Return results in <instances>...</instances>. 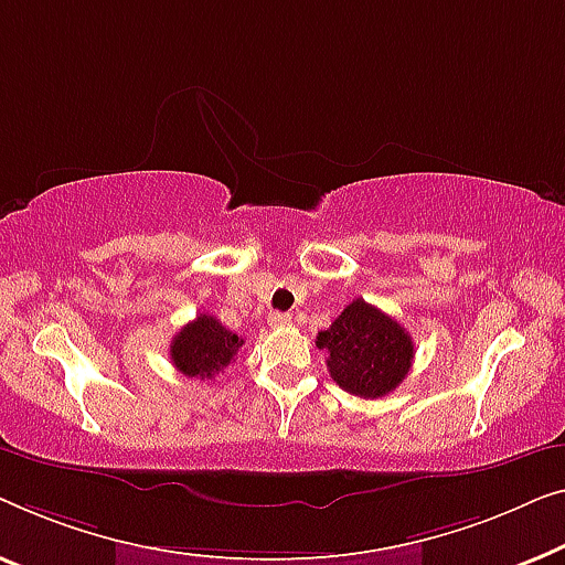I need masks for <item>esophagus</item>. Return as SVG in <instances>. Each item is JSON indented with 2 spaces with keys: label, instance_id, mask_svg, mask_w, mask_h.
<instances>
[{
  "label": "esophagus",
  "instance_id": "esophagus-1",
  "mask_svg": "<svg viewBox=\"0 0 565 565\" xmlns=\"http://www.w3.org/2000/svg\"><path fill=\"white\" fill-rule=\"evenodd\" d=\"M268 322H271V328H289L291 315L289 312H271L268 315Z\"/></svg>",
  "mask_w": 565,
  "mask_h": 565
}]
</instances>
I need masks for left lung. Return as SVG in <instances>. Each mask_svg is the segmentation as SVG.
Listing matches in <instances>:
<instances>
[{
    "label": "left lung",
    "mask_w": 565,
    "mask_h": 565,
    "mask_svg": "<svg viewBox=\"0 0 565 565\" xmlns=\"http://www.w3.org/2000/svg\"><path fill=\"white\" fill-rule=\"evenodd\" d=\"M317 348L328 351L332 381L363 399L394 392L407 379L415 359L409 332L363 299H353L335 322L317 335Z\"/></svg>",
    "instance_id": "left-lung-1"
}]
</instances>
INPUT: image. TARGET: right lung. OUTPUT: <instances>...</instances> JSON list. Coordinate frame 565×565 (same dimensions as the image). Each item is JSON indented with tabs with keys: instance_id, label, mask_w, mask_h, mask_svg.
Listing matches in <instances>:
<instances>
[{
	"instance_id": "right-lung-1",
	"label": "right lung",
	"mask_w": 565,
	"mask_h": 565,
	"mask_svg": "<svg viewBox=\"0 0 565 565\" xmlns=\"http://www.w3.org/2000/svg\"><path fill=\"white\" fill-rule=\"evenodd\" d=\"M245 340L227 330L217 317L200 315L171 340V361L189 379L210 381L235 361Z\"/></svg>"
}]
</instances>
